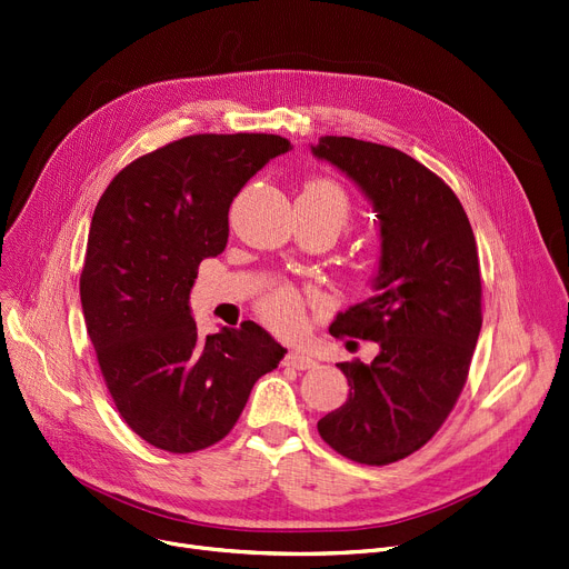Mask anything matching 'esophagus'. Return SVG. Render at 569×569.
Listing matches in <instances>:
<instances>
[{
    "instance_id": "34e87169",
    "label": "esophagus",
    "mask_w": 569,
    "mask_h": 569,
    "mask_svg": "<svg viewBox=\"0 0 569 569\" xmlns=\"http://www.w3.org/2000/svg\"><path fill=\"white\" fill-rule=\"evenodd\" d=\"M287 365L293 367V369H298V371H305V369H315L319 362H317L312 356H308V353L291 351V353L287 356Z\"/></svg>"
}]
</instances>
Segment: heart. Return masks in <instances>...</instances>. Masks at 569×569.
Wrapping results in <instances>:
<instances>
[{"instance_id":"obj_1","label":"heart","mask_w":569,"mask_h":569,"mask_svg":"<svg viewBox=\"0 0 569 569\" xmlns=\"http://www.w3.org/2000/svg\"><path fill=\"white\" fill-rule=\"evenodd\" d=\"M300 196L312 198V200L321 202L323 207H328L337 216L339 226H343L348 221V198L335 182H330V180L310 182ZM257 310H259L261 321L284 337L298 335L305 326L302 300H300L298 291H293L291 287H280V289L271 291L269 296L261 298Z\"/></svg>"}]
</instances>
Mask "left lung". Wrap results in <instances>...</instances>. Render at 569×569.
<instances>
[{
  "instance_id": "obj_1",
  "label": "left lung",
  "mask_w": 569,
  "mask_h": 569,
  "mask_svg": "<svg viewBox=\"0 0 569 569\" xmlns=\"http://www.w3.org/2000/svg\"><path fill=\"white\" fill-rule=\"evenodd\" d=\"M312 154L360 189L380 239L371 298L330 326L376 341L378 356L337 365L351 391L317 428L356 462H397L445 423L467 380L483 323L476 239L456 193L406 152L321 137Z\"/></svg>"
}]
</instances>
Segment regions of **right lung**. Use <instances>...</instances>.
I'll return each mask as SVG.
<instances>
[{
  "mask_svg": "<svg viewBox=\"0 0 569 569\" xmlns=\"http://www.w3.org/2000/svg\"><path fill=\"white\" fill-rule=\"evenodd\" d=\"M276 134H196L122 168L102 193L79 280L81 310L120 417L170 453L216 445L250 389L284 358L254 321L200 337L191 289L221 254L230 204L271 159Z\"/></svg>",
  "mask_w": 569,
  "mask_h": 569,
  "instance_id": "add662e5",
  "label": "right lung"
}]
</instances>
